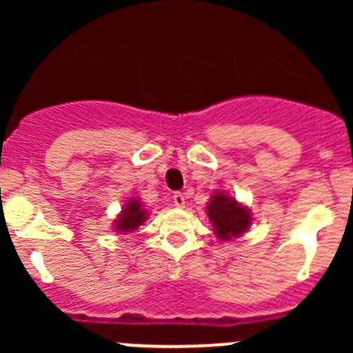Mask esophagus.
<instances>
[{
	"mask_svg": "<svg viewBox=\"0 0 353 353\" xmlns=\"http://www.w3.org/2000/svg\"><path fill=\"white\" fill-rule=\"evenodd\" d=\"M172 199H174V205L179 206V208H183L184 203H186V201H184V199H186V198H184V194H183V193H174Z\"/></svg>",
	"mask_w": 353,
	"mask_h": 353,
	"instance_id": "esophagus-1",
	"label": "esophagus"
}]
</instances>
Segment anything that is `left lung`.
Segmentation results:
<instances>
[{
    "label": "left lung",
    "instance_id": "8db88e82",
    "mask_svg": "<svg viewBox=\"0 0 353 353\" xmlns=\"http://www.w3.org/2000/svg\"><path fill=\"white\" fill-rule=\"evenodd\" d=\"M206 213L212 222L216 237L229 241L243 236L251 225V212L236 201V198L216 191L206 206Z\"/></svg>",
    "mask_w": 353,
    "mask_h": 353
}]
</instances>
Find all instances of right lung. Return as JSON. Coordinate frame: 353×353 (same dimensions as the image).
<instances>
[{
    "label": "right lung",
    "instance_id": "right-lung-1",
    "mask_svg": "<svg viewBox=\"0 0 353 353\" xmlns=\"http://www.w3.org/2000/svg\"><path fill=\"white\" fill-rule=\"evenodd\" d=\"M147 216H148V213H147V210L141 206V203L138 201V199L131 198L130 201L124 205L123 213L117 216L114 227H116V230H119L121 234L133 232L134 229H138V227H140L141 223L147 220Z\"/></svg>",
    "mask_w": 353,
    "mask_h": 353
}]
</instances>
